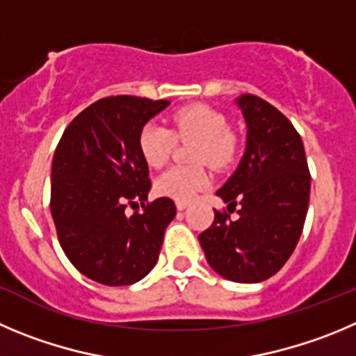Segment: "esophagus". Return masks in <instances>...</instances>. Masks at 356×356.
Returning <instances> with one entry per match:
<instances>
[{
	"mask_svg": "<svg viewBox=\"0 0 356 356\" xmlns=\"http://www.w3.org/2000/svg\"><path fill=\"white\" fill-rule=\"evenodd\" d=\"M175 207H177V211H184V209L188 207V202L177 200V202H175Z\"/></svg>",
	"mask_w": 356,
	"mask_h": 356,
	"instance_id": "obj_1",
	"label": "esophagus"
}]
</instances>
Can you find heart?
<instances>
[{
  "label": "heart",
  "instance_id": "obj_1",
  "mask_svg": "<svg viewBox=\"0 0 356 356\" xmlns=\"http://www.w3.org/2000/svg\"><path fill=\"white\" fill-rule=\"evenodd\" d=\"M174 129L161 122L149 121L138 131V152L145 165L161 168L170 159L175 137L198 140L193 159L214 168L230 165L237 154V140L230 131L228 119L207 105H191L174 114ZM211 177L204 167H172L154 182L156 193L174 200H189L207 188Z\"/></svg>",
  "mask_w": 356,
  "mask_h": 356
}]
</instances>
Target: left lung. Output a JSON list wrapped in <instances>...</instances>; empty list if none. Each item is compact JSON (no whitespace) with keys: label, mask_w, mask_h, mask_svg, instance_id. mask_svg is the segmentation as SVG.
I'll return each instance as SVG.
<instances>
[{"label":"left lung","mask_w":356,"mask_h":356,"mask_svg":"<svg viewBox=\"0 0 356 356\" xmlns=\"http://www.w3.org/2000/svg\"><path fill=\"white\" fill-rule=\"evenodd\" d=\"M248 126L237 170L216 195L228 212L198 235L209 265L235 283H260L283 267L297 248L309 207L311 174L304 144L286 115L265 99H235Z\"/></svg>","instance_id":"1"}]
</instances>
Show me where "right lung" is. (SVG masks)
<instances>
[{"mask_svg":"<svg viewBox=\"0 0 356 356\" xmlns=\"http://www.w3.org/2000/svg\"><path fill=\"white\" fill-rule=\"evenodd\" d=\"M170 105L168 99L108 96L68 124L56 147L51 214L63 251L86 277L128 286L154 268L163 235L175 218L174 200L156 198L138 131ZM145 211L125 214L128 204Z\"/></svg>","mask_w":356,"mask_h":356,"instance_id":"add662e5","label":"right lung"}]
</instances>
